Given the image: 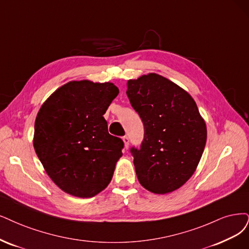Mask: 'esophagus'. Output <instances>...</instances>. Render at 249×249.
Listing matches in <instances>:
<instances>
[{"label":"esophagus","instance_id":"1","mask_svg":"<svg viewBox=\"0 0 249 249\" xmlns=\"http://www.w3.org/2000/svg\"><path fill=\"white\" fill-rule=\"evenodd\" d=\"M123 142H124V148L127 150L128 148H129V142H130V141H129V137H128L127 135L126 136H124L123 137Z\"/></svg>","mask_w":249,"mask_h":249}]
</instances>
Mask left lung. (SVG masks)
Listing matches in <instances>:
<instances>
[{
  "mask_svg": "<svg viewBox=\"0 0 249 249\" xmlns=\"http://www.w3.org/2000/svg\"><path fill=\"white\" fill-rule=\"evenodd\" d=\"M126 93L144 127L141 149L130 150L139 181L155 194L179 189L195 172L207 139L195 100L154 72L128 81Z\"/></svg>",
  "mask_w": 249,
  "mask_h": 249,
  "instance_id": "obj_1",
  "label": "left lung"
}]
</instances>
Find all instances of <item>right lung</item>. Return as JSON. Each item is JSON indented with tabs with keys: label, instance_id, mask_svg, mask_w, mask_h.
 <instances>
[{
	"label": "right lung",
	"instance_id": "add662e5",
	"mask_svg": "<svg viewBox=\"0 0 249 249\" xmlns=\"http://www.w3.org/2000/svg\"><path fill=\"white\" fill-rule=\"evenodd\" d=\"M119 89L113 83L71 81L48 97L35 122L34 148L55 185L91 198L112 180L124 142L104 115Z\"/></svg>",
	"mask_w": 249,
	"mask_h": 249
}]
</instances>
